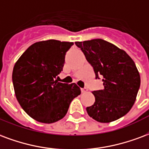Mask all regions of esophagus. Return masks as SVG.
Segmentation results:
<instances>
[{
    "label": "esophagus",
    "mask_w": 149,
    "mask_h": 149,
    "mask_svg": "<svg viewBox=\"0 0 149 149\" xmlns=\"http://www.w3.org/2000/svg\"><path fill=\"white\" fill-rule=\"evenodd\" d=\"M87 91H88V88H81V92H82V93H85Z\"/></svg>",
    "instance_id": "34e87169"
}]
</instances>
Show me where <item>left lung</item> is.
<instances>
[{
  "label": "left lung",
  "instance_id": "left-lung-1",
  "mask_svg": "<svg viewBox=\"0 0 149 149\" xmlns=\"http://www.w3.org/2000/svg\"><path fill=\"white\" fill-rule=\"evenodd\" d=\"M75 44L93 67L95 79L100 77L103 82L104 88L92 91L95 101L86 108L89 116L107 123L125 115L134 104L141 85L133 59L124 50L101 38Z\"/></svg>",
  "mask_w": 149,
  "mask_h": 149
}]
</instances>
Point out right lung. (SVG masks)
Masks as SVG:
<instances>
[{
	"label": "right lung",
	"instance_id": "add662e5",
	"mask_svg": "<svg viewBox=\"0 0 149 149\" xmlns=\"http://www.w3.org/2000/svg\"><path fill=\"white\" fill-rule=\"evenodd\" d=\"M73 42L54 39L32 44L16 61L13 72L14 91L30 117L42 123L63 118L72 100L80 95L76 84L58 82L66 52Z\"/></svg>",
	"mask_w": 149,
	"mask_h": 149
}]
</instances>
